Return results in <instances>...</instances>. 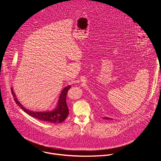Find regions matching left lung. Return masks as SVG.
<instances>
[{"label":"left lung","mask_w":161,"mask_h":161,"mask_svg":"<svg viewBox=\"0 0 161 161\" xmlns=\"http://www.w3.org/2000/svg\"><path fill=\"white\" fill-rule=\"evenodd\" d=\"M104 119H106V120H112L111 119H110V118H109V117H104V118H103Z\"/></svg>","instance_id":"left-lung-1"}]
</instances>
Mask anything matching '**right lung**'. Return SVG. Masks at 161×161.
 I'll list each match as a JSON object with an SVG mask.
<instances>
[{
  "label": "right lung",
  "instance_id": "obj_1",
  "mask_svg": "<svg viewBox=\"0 0 161 161\" xmlns=\"http://www.w3.org/2000/svg\"><path fill=\"white\" fill-rule=\"evenodd\" d=\"M70 88L71 85H69L64 88L61 94L60 95L59 100L56 108L52 111L47 112L32 111L25 108V107L21 105V103L18 101L13 92V88H11V92L14 97V99L16 103L18 106H19V107L25 113L29 114L31 117L39 120L47 122L51 124H60L64 121V120L67 118L69 114V109L66 103V96L67 92Z\"/></svg>",
  "mask_w": 161,
  "mask_h": 161
}]
</instances>
